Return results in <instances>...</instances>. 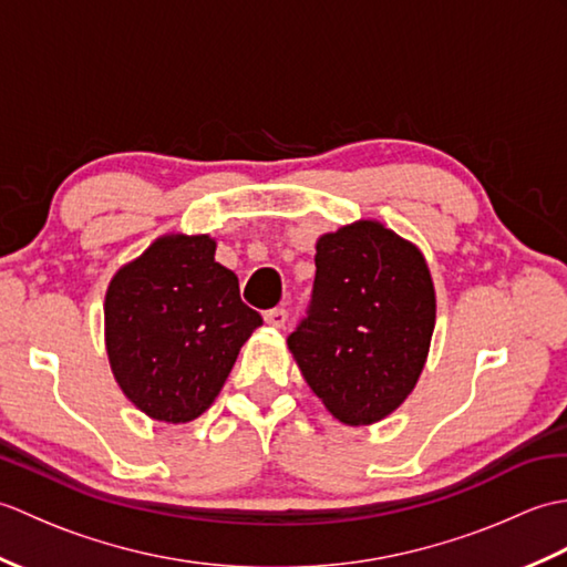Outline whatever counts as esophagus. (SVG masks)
Masks as SVG:
<instances>
[{
  "instance_id": "obj_1",
  "label": "esophagus",
  "mask_w": 567,
  "mask_h": 567,
  "mask_svg": "<svg viewBox=\"0 0 567 567\" xmlns=\"http://www.w3.org/2000/svg\"><path fill=\"white\" fill-rule=\"evenodd\" d=\"M265 323H268V327H272V329H282L287 323V311L282 307L265 311Z\"/></svg>"
}]
</instances>
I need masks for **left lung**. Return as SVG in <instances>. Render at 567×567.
Here are the masks:
<instances>
[{
  "instance_id": "1",
  "label": "left lung",
  "mask_w": 567,
  "mask_h": 567,
  "mask_svg": "<svg viewBox=\"0 0 567 567\" xmlns=\"http://www.w3.org/2000/svg\"><path fill=\"white\" fill-rule=\"evenodd\" d=\"M315 262L309 315L287 348L333 419L370 426L412 394L426 365L431 270L412 240L375 219L319 236Z\"/></svg>"
}]
</instances>
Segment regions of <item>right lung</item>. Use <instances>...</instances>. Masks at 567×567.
Wrapping results in <instances>:
<instances>
[{"instance_id": "1", "label": "right lung", "mask_w": 567, "mask_h": 567, "mask_svg": "<svg viewBox=\"0 0 567 567\" xmlns=\"http://www.w3.org/2000/svg\"><path fill=\"white\" fill-rule=\"evenodd\" d=\"M209 234H165L106 287L104 343L126 400L165 424L207 412L262 319Z\"/></svg>"}]
</instances>
